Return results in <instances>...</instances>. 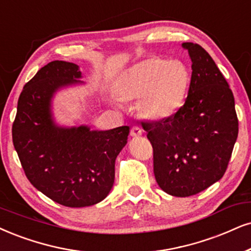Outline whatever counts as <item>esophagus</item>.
<instances>
[{
  "label": "esophagus",
  "instance_id": "obj_1",
  "mask_svg": "<svg viewBox=\"0 0 251 251\" xmlns=\"http://www.w3.org/2000/svg\"><path fill=\"white\" fill-rule=\"evenodd\" d=\"M142 133H144V129L141 127H139V126H133L132 129H131V135L133 138H138V136H141Z\"/></svg>",
  "mask_w": 251,
  "mask_h": 251
}]
</instances>
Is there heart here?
<instances>
[{"label": "heart", "instance_id": "b5f03b06", "mask_svg": "<svg viewBox=\"0 0 251 251\" xmlns=\"http://www.w3.org/2000/svg\"><path fill=\"white\" fill-rule=\"evenodd\" d=\"M189 69L179 60L149 58L124 73L119 90L124 97L139 98L146 118L164 120L183 106L190 87Z\"/></svg>", "mask_w": 251, "mask_h": 251}]
</instances>
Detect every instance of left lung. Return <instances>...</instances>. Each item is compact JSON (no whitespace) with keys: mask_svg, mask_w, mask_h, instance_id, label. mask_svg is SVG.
<instances>
[{"mask_svg":"<svg viewBox=\"0 0 251 251\" xmlns=\"http://www.w3.org/2000/svg\"><path fill=\"white\" fill-rule=\"evenodd\" d=\"M192 62L188 98L170 118L144 123L154 151V175L168 195L189 197L224 176L239 133L226 78L201 45L183 43Z\"/></svg>","mask_w":251,"mask_h":251,"instance_id":"left-lung-1","label":"left lung"}]
</instances>
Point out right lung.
I'll use <instances>...</instances> for the list:
<instances>
[{"instance_id":"add662e5","label":"right lung","mask_w":251,"mask_h":251,"mask_svg":"<svg viewBox=\"0 0 251 251\" xmlns=\"http://www.w3.org/2000/svg\"><path fill=\"white\" fill-rule=\"evenodd\" d=\"M81 78L75 63H47L24 85L12 125V141L27 179L67 207H85L106 198L115 182L116 158L129 134V126L100 131L56 122L55 95L84 85Z\"/></svg>"}]
</instances>
